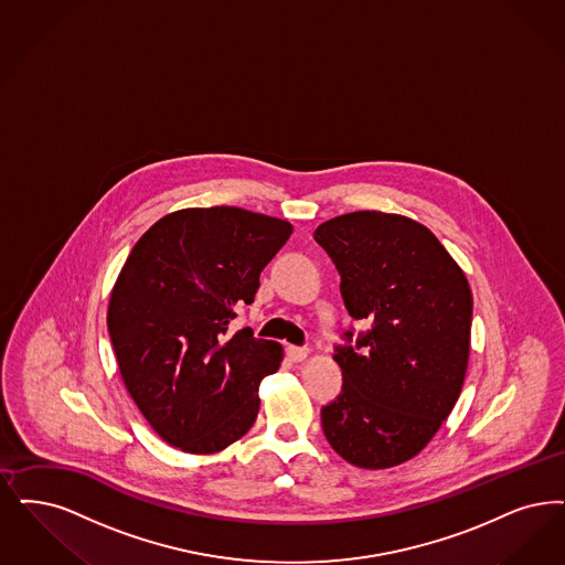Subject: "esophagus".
<instances>
[{
	"label": "esophagus",
	"mask_w": 565,
	"mask_h": 565,
	"mask_svg": "<svg viewBox=\"0 0 565 565\" xmlns=\"http://www.w3.org/2000/svg\"><path fill=\"white\" fill-rule=\"evenodd\" d=\"M286 355H288V360L294 363L305 362L307 358H309V349H300V347H286Z\"/></svg>",
	"instance_id": "34e87169"
}]
</instances>
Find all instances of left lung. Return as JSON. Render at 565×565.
Listing matches in <instances>:
<instances>
[{
	"label": "left lung",
	"mask_w": 565,
	"mask_h": 565,
	"mask_svg": "<svg viewBox=\"0 0 565 565\" xmlns=\"http://www.w3.org/2000/svg\"><path fill=\"white\" fill-rule=\"evenodd\" d=\"M316 242L339 269L349 316L372 323L355 349L334 355L344 384L321 409V427L347 462L397 467L425 450L462 391L467 275L427 226L402 214H342L317 226Z\"/></svg>",
	"instance_id": "left-lung-1"
}]
</instances>
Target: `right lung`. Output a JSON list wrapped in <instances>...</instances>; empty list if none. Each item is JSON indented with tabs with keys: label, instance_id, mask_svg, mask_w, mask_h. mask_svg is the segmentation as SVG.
Here are the masks:
<instances>
[{
	"label": "right lung",
	"instance_id": "1",
	"mask_svg": "<svg viewBox=\"0 0 565 565\" xmlns=\"http://www.w3.org/2000/svg\"><path fill=\"white\" fill-rule=\"evenodd\" d=\"M290 235L288 221L216 205L170 212L136 242L107 326L121 381L166 444L216 454L254 425L284 347L228 326Z\"/></svg>",
	"mask_w": 565,
	"mask_h": 565
}]
</instances>
